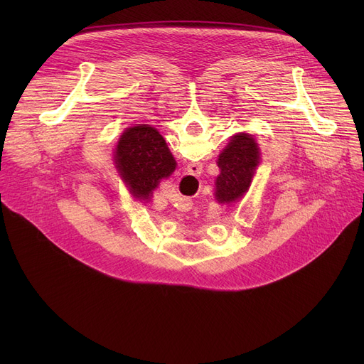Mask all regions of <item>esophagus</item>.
Here are the masks:
<instances>
[{"label": "esophagus", "instance_id": "obj_1", "mask_svg": "<svg viewBox=\"0 0 364 364\" xmlns=\"http://www.w3.org/2000/svg\"><path fill=\"white\" fill-rule=\"evenodd\" d=\"M190 166H195L196 169H199V165H196V164H192ZM187 205H193V203H187ZM188 209H190V208H188Z\"/></svg>", "mask_w": 364, "mask_h": 364}]
</instances>
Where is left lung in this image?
Returning a JSON list of instances; mask_svg holds the SVG:
<instances>
[{"label":"left lung","mask_w":364,"mask_h":364,"mask_svg":"<svg viewBox=\"0 0 364 364\" xmlns=\"http://www.w3.org/2000/svg\"><path fill=\"white\" fill-rule=\"evenodd\" d=\"M259 159V147L252 136L239 132L232 137L217 162L220 166L215 181L218 203L237 202L247 192Z\"/></svg>","instance_id":"8db88e82"}]
</instances>
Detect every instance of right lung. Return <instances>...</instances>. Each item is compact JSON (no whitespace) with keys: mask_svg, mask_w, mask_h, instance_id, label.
Returning a JSON list of instances; mask_svg holds the SVG:
<instances>
[{"mask_svg":"<svg viewBox=\"0 0 364 364\" xmlns=\"http://www.w3.org/2000/svg\"><path fill=\"white\" fill-rule=\"evenodd\" d=\"M114 165L139 200H149L162 178L176 169V159L156 128L146 124L127 128L114 149Z\"/></svg>","mask_w":364,"mask_h":364,"instance_id":"obj_1","label":"right lung"}]
</instances>
